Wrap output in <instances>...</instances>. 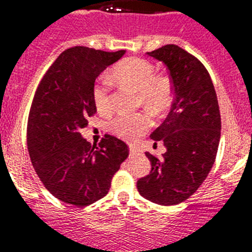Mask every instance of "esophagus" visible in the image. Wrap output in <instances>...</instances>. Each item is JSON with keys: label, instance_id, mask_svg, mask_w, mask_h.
Returning a JSON list of instances; mask_svg holds the SVG:
<instances>
[{"label": "esophagus", "instance_id": "1", "mask_svg": "<svg viewBox=\"0 0 252 252\" xmlns=\"http://www.w3.org/2000/svg\"><path fill=\"white\" fill-rule=\"evenodd\" d=\"M130 153H131V154H137V153H140V151L137 150V149L135 148V146L131 145V146H130Z\"/></svg>", "mask_w": 252, "mask_h": 252}]
</instances>
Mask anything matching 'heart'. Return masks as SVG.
I'll return each mask as SVG.
<instances>
[{
	"instance_id": "obj_1",
	"label": "heart",
	"mask_w": 252,
	"mask_h": 252,
	"mask_svg": "<svg viewBox=\"0 0 252 252\" xmlns=\"http://www.w3.org/2000/svg\"><path fill=\"white\" fill-rule=\"evenodd\" d=\"M115 79L135 90L139 102L153 112L165 111L174 99V83L165 74H155V66L145 59L128 58L113 68ZM93 101L99 113H108L112 110L111 82L101 79L93 90ZM150 127L148 115H119L108 124L113 135L125 141H133L144 135Z\"/></svg>"
}]
</instances>
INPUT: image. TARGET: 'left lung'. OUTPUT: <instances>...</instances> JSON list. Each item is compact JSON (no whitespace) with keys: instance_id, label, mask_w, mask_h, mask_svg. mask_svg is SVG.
<instances>
[{"instance_id":"obj_1","label":"left lung","mask_w":252,"mask_h":252,"mask_svg":"<svg viewBox=\"0 0 252 252\" xmlns=\"http://www.w3.org/2000/svg\"><path fill=\"white\" fill-rule=\"evenodd\" d=\"M148 55L166 65L175 98L168 117L151 133V139L164 142L166 153L161 159L146 153L151 170L137 180V190L154 203L173 206L194 194L212 169L221 115L212 79L194 55L174 44Z\"/></svg>"}]
</instances>
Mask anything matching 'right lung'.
Segmentation results:
<instances>
[{"label":"right lung","mask_w":252,"mask_h":252,"mask_svg":"<svg viewBox=\"0 0 252 252\" xmlns=\"http://www.w3.org/2000/svg\"><path fill=\"white\" fill-rule=\"evenodd\" d=\"M124 54L66 49L37 86L28 120L29 154L37 177L62 202L86 207L103 198L128 157V146L117 137L104 135L95 148L79 132L97 111L95 78Z\"/></svg>","instance_id":"add662e5"}]
</instances>
